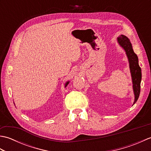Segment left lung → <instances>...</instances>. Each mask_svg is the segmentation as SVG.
I'll return each instance as SVG.
<instances>
[{
  "label": "left lung",
  "instance_id": "8db88e82",
  "mask_svg": "<svg viewBox=\"0 0 151 151\" xmlns=\"http://www.w3.org/2000/svg\"><path fill=\"white\" fill-rule=\"evenodd\" d=\"M117 41L120 45L124 49L128 58H129L131 75H132L133 82V89L134 95H135V100L134 102V104L138 99L140 93L142 70H141V67L138 64V58H137V56L135 52H134L132 44L130 42L129 38L124 35H121L119 37H117Z\"/></svg>",
  "mask_w": 151,
  "mask_h": 151
}]
</instances>
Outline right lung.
Segmentation results:
<instances>
[{"label":"right lung","instance_id":"obj_1","mask_svg":"<svg viewBox=\"0 0 151 151\" xmlns=\"http://www.w3.org/2000/svg\"><path fill=\"white\" fill-rule=\"evenodd\" d=\"M69 82H67L66 83V84H65V87H66V86H67V84H69Z\"/></svg>","mask_w":151,"mask_h":151}]
</instances>
